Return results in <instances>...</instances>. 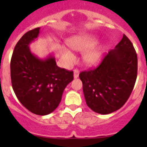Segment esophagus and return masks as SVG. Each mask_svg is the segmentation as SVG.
Masks as SVG:
<instances>
[{"label": "esophagus", "instance_id": "esophagus-1", "mask_svg": "<svg viewBox=\"0 0 147 147\" xmlns=\"http://www.w3.org/2000/svg\"><path fill=\"white\" fill-rule=\"evenodd\" d=\"M79 74H80V71L78 69H75L74 71V79H76V78L79 77Z\"/></svg>", "mask_w": 147, "mask_h": 147}]
</instances>
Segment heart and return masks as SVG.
<instances>
[{
	"mask_svg": "<svg viewBox=\"0 0 147 147\" xmlns=\"http://www.w3.org/2000/svg\"><path fill=\"white\" fill-rule=\"evenodd\" d=\"M96 37L90 34H81L68 39L67 43L73 50L85 51L83 54V59L88 65H96L101 62L105 52V47L102 44H96ZM62 57L66 63L71 64L75 60V55L67 48H62Z\"/></svg>",
	"mask_w": 147,
	"mask_h": 147,
	"instance_id": "heart-1",
	"label": "heart"
}]
</instances>
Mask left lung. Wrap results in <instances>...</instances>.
<instances>
[{
    "label": "left lung",
    "mask_w": 147,
    "mask_h": 147,
    "mask_svg": "<svg viewBox=\"0 0 147 147\" xmlns=\"http://www.w3.org/2000/svg\"><path fill=\"white\" fill-rule=\"evenodd\" d=\"M137 72V54L124 34L96 68L80 74L87 105L103 115L120 109L132 93Z\"/></svg>",
    "instance_id": "8db88e82"
}]
</instances>
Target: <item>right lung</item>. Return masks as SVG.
<instances>
[{"mask_svg": "<svg viewBox=\"0 0 147 147\" xmlns=\"http://www.w3.org/2000/svg\"><path fill=\"white\" fill-rule=\"evenodd\" d=\"M40 28L28 31L18 41L10 69L13 90L20 103L30 112L45 115L59 106L74 72L58 67L52 55L42 59L31 52L29 44L37 38Z\"/></svg>", "mask_w": 147, "mask_h": 147, "instance_id": "obj_1", "label": "right lung"}]
</instances>
